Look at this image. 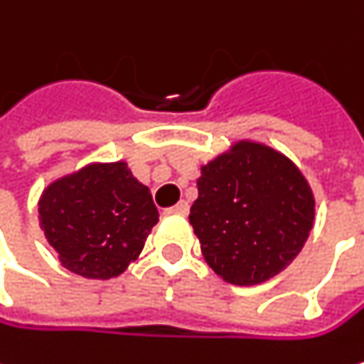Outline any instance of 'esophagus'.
Segmentation results:
<instances>
[{
    "label": "esophagus",
    "instance_id": "1",
    "mask_svg": "<svg viewBox=\"0 0 364 364\" xmlns=\"http://www.w3.org/2000/svg\"><path fill=\"white\" fill-rule=\"evenodd\" d=\"M188 211H190V205L186 200H181V203H176L174 207L168 209V213H176V215H186Z\"/></svg>",
    "mask_w": 364,
    "mask_h": 364
}]
</instances>
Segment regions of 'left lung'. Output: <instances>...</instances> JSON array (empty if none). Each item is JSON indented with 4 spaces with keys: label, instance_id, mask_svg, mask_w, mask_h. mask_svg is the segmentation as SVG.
I'll return each instance as SVG.
<instances>
[{
    "label": "left lung",
    "instance_id": "left-lung-1",
    "mask_svg": "<svg viewBox=\"0 0 364 364\" xmlns=\"http://www.w3.org/2000/svg\"><path fill=\"white\" fill-rule=\"evenodd\" d=\"M190 224L209 267L230 284H259L302 250L315 198L302 172L282 153L237 142L200 168Z\"/></svg>",
    "mask_w": 364,
    "mask_h": 364
}]
</instances>
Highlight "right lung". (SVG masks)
<instances>
[{
    "label": "right lung",
    "mask_w": 364,
    "mask_h": 364,
    "mask_svg": "<svg viewBox=\"0 0 364 364\" xmlns=\"http://www.w3.org/2000/svg\"><path fill=\"white\" fill-rule=\"evenodd\" d=\"M38 213L60 263L99 280L122 274L136 261L159 220L149 188L124 161L90 164L53 181Z\"/></svg>",
    "instance_id": "1"
}]
</instances>
